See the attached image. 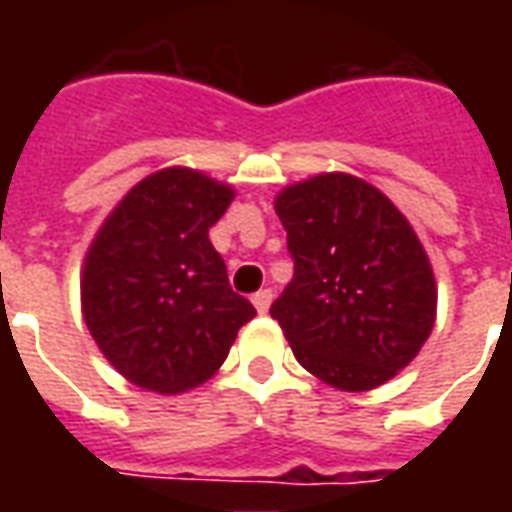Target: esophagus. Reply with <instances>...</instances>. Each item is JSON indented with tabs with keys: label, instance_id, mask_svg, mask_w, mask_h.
<instances>
[{
	"label": "esophagus",
	"instance_id": "obj_1",
	"mask_svg": "<svg viewBox=\"0 0 512 512\" xmlns=\"http://www.w3.org/2000/svg\"><path fill=\"white\" fill-rule=\"evenodd\" d=\"M271 299H274V293L271 290H257L255 296H252V304H255V310L263 315V312H268V307H271Z\"/></svg>",
	"mask_w": 512,
	"mask_h": 512
}]
</instances>
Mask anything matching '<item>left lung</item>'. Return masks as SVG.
I'll return each instance as SVG.
<instances>
[{"instance_id": "obj_1", "label": "left lung", "mask_w": 512, "mask_h": 512, "mask_svg": "<svg viewBox=\"0 0 512 512\" xmlns=\"http://www.w3.org/2000/svg\"><path fill=\"white\" fill-rule=\"evenodd\" d=\"M293 279L271 304L304 370L345 392L386 384L436 321V279L417 233L365 180L326 172L279 191Z\"/></svg>"}]
</instances>
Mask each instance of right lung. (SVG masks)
<instances>
[{"label":"right lung","mask_w":512,"mask_h":512,"mask_svg":"<svg viewBox=\"0 0 512 512\" xmlns=\"http://www.w3.org/2000/svg\"><path fill=\"white\" fill-rule=\"evenodd\" d=\"M233 197L197 169H161L128 191L87 249L84 323L131 384L158 395L205 384L255 318L208 238Z\"/></svg>","instance_id":"obj_1"}]
</instances>
